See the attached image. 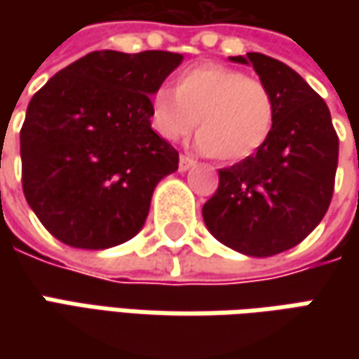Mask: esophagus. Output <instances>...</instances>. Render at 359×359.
<instances>
[{"label":"esophagus","instance_id":"obj_1","mask_svg":"<svg viewBox=\"0 0 359 359\" xmlns=\"http://www.w3.org/2000/svg\"><path fill=\"white\" fill-rule=\"evenodd\" d=\"M194 165H196L194 158H189V156H182V158H180V172H187V170H191Z\"/></svg>","mask_w":359,"mask_h":359}]
</instances>
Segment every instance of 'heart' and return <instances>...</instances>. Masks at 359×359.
Instances as JSON below:
<instances>
[{"label":"heart","instance_id":"b5f03b06","mask_svg":"<svg viewBox=\"0 0 359 359\" xmlns=\"http://www.w3.org/2000/svg\"><path fill=\"white\" fill-rule=\"evenodd\" d=\"M149 109L154 130L168 142L186 137L198 119V149L228 163L257 154L276 121L268 86L219 63L186 69L175 91L159 88L154 93Z\"/></svg>","mask_w":359,"mask_h":359}]
</instances>
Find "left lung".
<instances>
[{"label": "left lung", "instance_id": "1", "mask_svg": "<svg viewBox=\"0 0 359 359\" xmlns=\"http://www.w3.org/2000/svg\"><path fill=\"white\" fill-rule=\"evenodd\" d=\"M252 65L276 102L266 145L219 170L201 214L215 240L252 257L282 254L310 236L334 194L338 133L325 102L285 63L264 53L229 57Z\"/></svg>", "mask_w": 359, "mask_h": 359}]
</instances>
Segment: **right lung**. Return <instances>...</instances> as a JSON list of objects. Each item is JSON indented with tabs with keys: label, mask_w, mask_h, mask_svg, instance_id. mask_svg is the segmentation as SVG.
<instances>
[{
	"label": "right lung",
	"mask_w": 359,
	"mask_h": 359,
	"mask_svg": "<svg viewBox=\"0 0 359 359\" xmlns=\"http://www.w3.org/2000/svg\"><path fill=\"white\" fill-rule=\"evenodd\" d=\"M184 62L172 51H91L32 97L20 133L23 194L65 245L107 250L144 228L180 156L151 130V95Z\"/></svg>",
	"instance_id": "add662e5"
}]
</instances>
